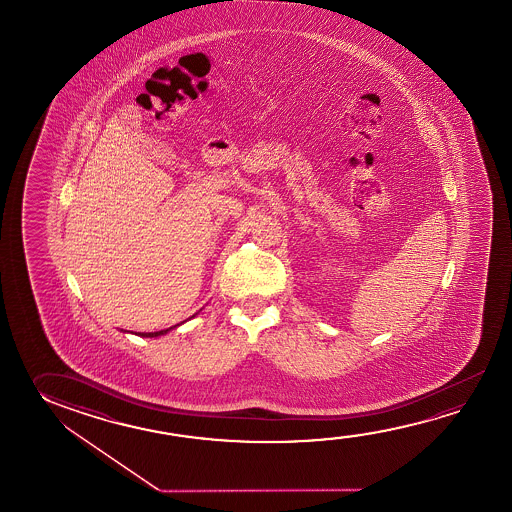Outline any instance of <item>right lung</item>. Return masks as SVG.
<instances>
[{
	"mask_svg": "<svg viewBox=\"0 0 512 512\" xmlns=\"http://www.w3.org/2000/svg\"><path fill=\"white\" fill-rule=\"evenodd\" d=\"M178 327V325H175V327L166 328V330H159V332H139L137 336L141 337H159L164 336V334H168L169 330H173V328Z\"/></svg>",
	"mask_w": 512,
	"mask_h": 512,
	"instance_id": "obj_1",
	"label": "right lung"
}]
</instances>
